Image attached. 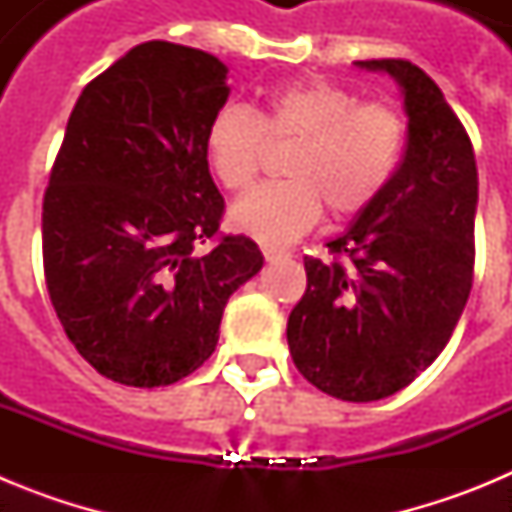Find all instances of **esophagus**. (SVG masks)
<instances>
[{
	"label": "esophagus",
	"mask_w": 512,
	"mask_h": 512,
	"mask_svg": "<svg viewBox=\"0 0 512 512\" xmlns=\"http://www.w3.org/2000/svg\"><path fill=\"white\" fill-rule=\"evenodd\" d=\"M261 253H264V259L266 261H279V259H287L289 253L287 251H279V248H274V246H261Z\"/></svg>",
	"instance_id": "obj_1"
}]
</instances>
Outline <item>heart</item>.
<instances>
[{
  "mask_svg": "<svg viewBox=\"0 0 512 512\" xmlns=\"http://www.w3.org/2000/svg\"><path fill=\"white\" fill-rule=\"evenodd\" d=\"M269 140H297L287 182L261 184L230 210V223L269 246L297 241L323 215H359L392 182L405 151V120L390 104L359 102L325 79H300L261 94L259 107L225 104L205 133L212 174L230 192L251 187Z\"/></svg>",
  "mask_w": 512,
  "mask_h": 512,
  "instance_id": "obj_1",
  "label": "heart"
}]
</instances>
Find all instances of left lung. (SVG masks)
<instances>
[{
	"instance_id": "8db88e82",
	"label": "left lung",
	"mask_w": 512,
	"mask_h": 512,
	"mask_svg": "<svg viewBox=\"0 0 512 512\" xmlns=\"http://www.w3.org/2000/svg\"><path fill=\"white\" fill-rule=\"evenodd\" d=\"M402 89L408 148L377 202L305 259L307 289L287 343L325 395L374 402L408 387L449 343L474 274L477 161L436 81L402 58L356 61Z\"/></svg>"
}]
</instances>
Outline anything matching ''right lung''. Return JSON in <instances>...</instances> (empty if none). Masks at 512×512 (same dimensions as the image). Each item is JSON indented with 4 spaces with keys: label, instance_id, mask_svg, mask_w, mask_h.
I'll return each instance as SVG.
<instances>
[{
    "label": "right lung",
    "instance_id": "obj_1",
    "mask_svg": "<svg viewBox=\"0 0 512 512\" xmlns=\"http://www.w3.org/2000/svg\"><path fill=\"white\" fill-rule=\"evenodd\" d=\"M228 94L220 58L148 40L76 99L43 200L45 284L69 341L112 382L151 390L200 369L228 297L264 266L251 238L217 235L205 133Z\"/></svg>",
    "mask_w": 512,
    "mask_h": 512
}]
</instances>
